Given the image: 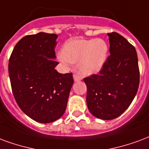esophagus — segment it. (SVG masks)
Masks as SVG:
<instances>
[{
  "instance_id": "34e87169",
  "label": "esophagus",
  "mask_w": 149,
  "mask_h": 149,
  "mask_svg": "<svg viewBox=\"0 0 149 149\" xmlns=\"http://www.w3.org/2000/svg\"><path fill=\"white\" fill-rule=\"evenodd\" d=\"M82 77L81 75H79V74H74V80L75 81V82H78V81H80V80H82Z\"/></svg>"
}]
</instances>
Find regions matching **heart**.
I'll list each match as a JSON object with an SVG mask.
<instances>
[{"label":"heart","mask_w":149,"mask_h":149,"mask_svg":"<svg viewBox=\"0 0 149 149\" xmlns=\"http://www.w3.org/2000/svg\"><path fill=\"white\" fill-rule=\"evenodd\" d=\"M108 45L102 39L73 40L64 44L58 58L65 65L79 63L82 72L87 74L97 72L106 63Z\"/></svg>","instance_id":"heart-1"}]
</instances>
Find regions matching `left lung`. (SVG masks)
<instances>
[{
  "mask_svg": "<svg viewBox=\"0 0 149 149\" xmlns=\"http://www.w3.org/2000/svg\"><path fill=\"white\" fill-rule=\"evenodd\" d=\"M109 53L99 74L84 79L86 103L94 117L112 120L132 103L138 91L140 70L134 46L117 32L108 33Z\"/></svg>",
  "mask_w": 149,
  "mask_h": 149,
  "instance_id": "1",
  "label": "left lung"
}]
</instances>
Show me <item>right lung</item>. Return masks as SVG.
<instances>
[{"mask_svg":"<svg viewBox=\"0 0 149 149\" xmlns=\"http://www.w3.org/2000/svg\"><path fill=\"white\" fill-rule=\"evenodd\" d=\"M58 36L45 32L23 37L8 60L14 98L20 109L40 123L60 118L67 108L74 83L72 73L60 74L55 67Z\"/></svg>","mask_w":149,"mask_h":149,"instance_id":"right-lung-1","label":"right lung"}]
</instances>
